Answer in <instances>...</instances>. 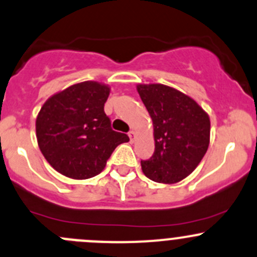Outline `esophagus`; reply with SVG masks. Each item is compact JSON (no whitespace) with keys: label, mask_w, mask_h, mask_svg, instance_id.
Instances as JSON below:
<instances>
[{"label":"esophagus","mask_w":257,"mask_h":257,"mask_svg":"<svg viewBox=\"0 0 257 257\" xmlns=\"http://www.w3.org/2000/svg\"><path fill=\"white\" fill-rule=\"evenodd\" d=\"M128 136H129V139H131V142H134V139H136V133H134L133 131H131L128 133Z\"/></svg>","instance_id":"1"}]
</instances>
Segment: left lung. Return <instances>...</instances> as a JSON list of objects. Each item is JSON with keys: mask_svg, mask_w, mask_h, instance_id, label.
I'll list each match as a JSON object with an SVG mask.
<instances>
[{"mask_svg": "<svg viewBox=\"0 0 257 257\" xmlns=\"http://www.w3.org/2000/svg\"><path fill=\"white\" fill-rule=\"evenodd\" d=\"M154 129V153L142 171L158 183H177L195 171L210 144L208 114L186 94L162 84L137 86Z\"/></svg>", "mask_w": 257, "mask_h": 257, "instance_id": "obj_1", "label": "left lung"}]
</instances>
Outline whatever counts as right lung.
I'll return each mask as SVG.
<instances>
[{"label":"right lung","mask_w":257,"mask_h":257,"mask_svg":"<svg viewBox=\"0 0 257 257\" xmlns=\"http://www.w3.org/2000/svg\"><path fill=\"white\" fill-rule=\"evenodd\" d=\"M110 88L84 81L47 99L36 118L40 151L50 166L73 179L100 173L114 149L129 141L111 129L104 111Z\"/></svg>","instance_id":"add662e5"}]
</instances>
